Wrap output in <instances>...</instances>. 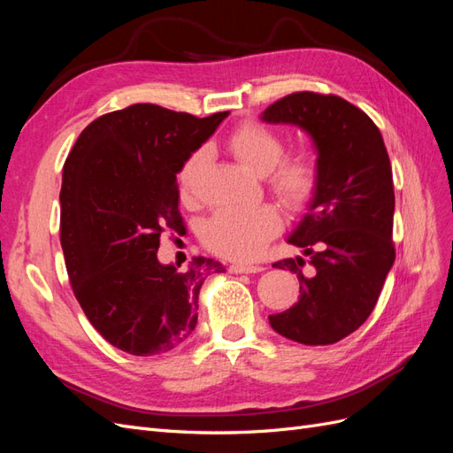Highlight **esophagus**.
I'll return each mask as SVG.
<instances>
[{
    "instance_id": "obj_1",
    "label": "esophagus",
    "mask_w": 453,
    "mask_h": 453,
    "mask_svg": "<svg viewBox=\"0 0 453 453\" xmlns=\"http://www.w3.org/2000/svg\"><path fill=\"white\" fill-rule=\"evenodd\" d=\"M232 273H257L263 268L260 266H253V265H230L228 268Z\"/></svg>"
}]
</instances>
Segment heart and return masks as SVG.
<instances>
[{"mask_svg":"<svg viewBox=\"0 0 453 453\" xmlns=\"http://www.w3.org/2000/svg\"><path fill=\"white\" fill-rule=\"evenodd\" d=\"M226 147L234 158L251 173L265 177L270 190L289 210H304L319 188V164L308 150L285 153V140L280 132L250 120L240 125L226 138ZM208 160V150L198 147L185 157L175 181L181 200L196 193L198 177ZM281 228V215L270 203L253 208L219 210L202 228V242L213 253L251 260L265 251L272 236Z\"/></svg>","mask_w":453,"mask_h":453,"instance_id":"b5f03b06","label":"heart"}]
</instances>
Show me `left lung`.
<instances>
[{"mask_svg": "<svg viewBox=\"0 0 453 453\" xmlns=\"http://www.w3.org/2000/svg\"><path fill=\"white\" fill-rule=\"evenodd\" d=\"M260 119L308 132L319 164L318 193L287 238L311 255L313 270L303 272V257L272 265L296 273L300 296L268 319L273 331L300 344H334L372 313L395 263L388 149L372 119L334 94L295 92Z\"/></svg>", "mask_w": 453, "mask_h": 453, "instance_id": "1", "label": "left lung"}]
</instances>
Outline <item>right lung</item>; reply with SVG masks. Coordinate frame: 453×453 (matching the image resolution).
Segmentation results:
<instances>
[{"label":"right lung","mask_w":453,"mask_h":453,"mask_svg":"<svg viewBox=\"0 0 453 453\" xmlns=\"http://www.w3.org/2000/svg\"><path fill=\"white\" fill-rule=\"evenodd\" d=\"M228 111L198 119L155 104L102 115L65 158L60 243L75 298L109 344L130 355L172 351L198 321L213 258L160 265V234L185 230L175 175Z\"/></svg>","instance_id":"add662e5"}]
</instances>
